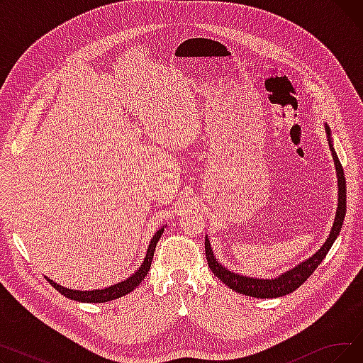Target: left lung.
I'll use <instances>...</instances> for the list:
<instances>
[{
    "label": "left lung",
    "mask_w": 363,
    "mask_h": 363,
    "mask_svg": "<svg viewBox=\"0 0 363 363\" xmlns=\"http://www.w3.org/2000/svg\"><path fill=\"white\" fill-rule=\"evenodd\" d=\"M325 132H327L331 155L334 159V166H335V172H337V185H338L337 211H335L334 223L331 226L328 238L319 247L315 255H312L306 260H303L301 263L296 264L294 268L282 272L277 278H264V279L260 278L259 279V278L245 277V275L237 274L231 269L225 268V266L222 263H219V260L213 255L211 240H208V237L206 235L204 250H206V257H207L208 266H211L212 272L231 290H234L240 294L257 297V298H275V297L287 296V294L296 291L300 285L313 274V271L318 268V264H320V262L328 255L335 238L340 235L341 226H342V222H345V216H346V178H345V170H342L341 163L337 157V152L334 150L331 129L327 123H325Z\"/></svg>",
    "instance_id": "obj_1"
}]
</instances>
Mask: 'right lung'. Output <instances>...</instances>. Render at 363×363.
Masks as SVG:
<instances>
[{"instance_id":"add662e5","label":"right lung","mask_w":363,"mask_h":363,"mask_svg":"<svg viewBox=\"0 0 363 363\" xmlns=\"http://www.w3.org/2000/svg\"><path fill=\"white\" fill-rule=\"evenodd\" d=\"M164 226H162L160 230L152 235L148 247H147V253H145V257L143 260V263L138 266V269L133 272L130 277H128L126 279L118 282V284H113L110 285V287H106V289H99V290H88V291H82V290H72V289H67V287H63V285L54 282L52 279L47 278L50 281V284L52 285V287L62 293L65 297L70 298V300H76V301H82V303H106V301H110V300H114V298H119L130 291L135 290L138 285L144 281V278L147 277L148 271H150V266H151V260H152V256H155V250H156V244L159 242L163 231H164Z\"/></svg>"}]
</instances>
